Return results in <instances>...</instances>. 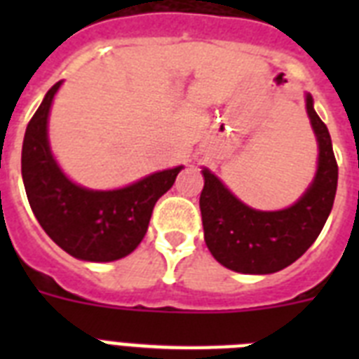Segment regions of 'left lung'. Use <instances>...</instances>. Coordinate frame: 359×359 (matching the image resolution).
<instances>
[{"instance_id":"obj_1","label":"left lung","mask_w":359,"mask_h":359,"mask_svg":"<svg viewBox=\"0 0 359 359\" xmlns=\"http://www.w3.org/2000/svg\"><path fill=\"white\" fill-rule=\"evenodd\" d=\"M306 111L318 145L317 173L290 207L257 210L242 203L210 169L203 168L199 197L205 242L214 259L240 273H273L300 259L320 235L337 190V162L332 137L320 121L313 97L306 93Z\"/></svg>"}]
</instances>
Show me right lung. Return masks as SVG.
Segmentation results:
<instances>
[{
  "instance_id": "add662e5",
  "label": "right lung",
  "mask_w": 359,
  "mask_h": 359,
  "mask_svg": "<svg viewBox=\"0 0 359 359\" xmlns=\"http://www.w3.org/2000/svg\"><path fill=\"white\" fill-rule=\"evenodd\" d=\"M46 93L31 117L22 145V179L31 210L46 235L69 255L89 262H111L140 245L152 208L175 184L182 165L163 169L117 190L76 184L59 168L48 140V117L55 93Z\"/></svg>"
}]
</instances>
